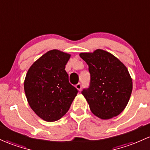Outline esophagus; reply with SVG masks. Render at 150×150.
I'll use <instances>...</instances> for the list:
<instances>
[{"instance_id":"1","label":"esophagus","mask_w":150,"mask_h":150,"mask_svg":"<svg viewBox=\"0 0 150 150\" xmlns=\"http://www.w3.org/2000/svg\"><path fill=\"white\" fill-rule=\"evenodd\" d=\"M75 88L78 89L79 91H80V90H81V89H82V85L80 83L77 84V85H75Z\"/></svg>"}]
</instances>
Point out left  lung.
Here are the masks:
<instances>
[{
  "instance_id": "1",
  "label": "left lung",
  "mask_w": 150,
  "mask_h": 150,
  "mask_svg": "<svg viewBox=\"0 0 150 150\" xmlns=\"http://www.w3.org/2000/svg\"><path fill=\"white\" fill-rule=\"evenodd\" d=\"M88 65L90 83L82 94L95 116L108 120L124 110L130 98L132 80L127 68L119 59L107 51L81 52Z\"/></svg>"
}]
</instances>
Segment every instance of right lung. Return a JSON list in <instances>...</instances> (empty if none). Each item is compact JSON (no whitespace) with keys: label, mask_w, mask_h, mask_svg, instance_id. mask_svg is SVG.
Instances as JSON below:
<instances>
[{"label":"right lung","mask_w":150,"mask_h":150,"mask_svg":"<svg viewBox=\"0 0 150 150\" xmlns=\"http://www.w3.org/2000/svg\"><path fill=\"white\" fill-rule=\"evenodd\" d=\"M70 55L52 50L28 70L24 90L31 109L47 122L60 120L68 111L78 90L69 83L65 65Z\"/></svg>","instance_id":"obj_1"}]
</instances>
